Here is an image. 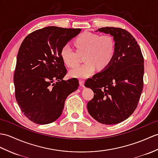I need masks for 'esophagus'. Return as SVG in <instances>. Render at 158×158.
<instances>
[{
  "mask_svg": "<svg viewBox=\"0 0 158 158\" xmlns=\"http://www.w3.org/2000/svg\"><path fill=\"white\" fill-rule=\"evenodd\" d=\"M79 85H80L81 87H85V85H84V81H83V80H80L79 81Z\"/></svg>",
  "mask_w": 158,
  "mask_h": 158,
  "instance_id": "1",
  "label": "esophagus"
}]
</instances>
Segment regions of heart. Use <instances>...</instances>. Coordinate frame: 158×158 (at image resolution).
Instances as JSON below:
<instances>
[{
  "mask_svg": "<svg viewBox=\"0 0 158 158\" xmlns=\"http://www.w3.org/2000/svg\"><path fill=\"white\" fill-rule=\"evenodd\" d=\"M74 45L77 52L69 45L64 46L60 51L62 60L69 67H75L79 55L84 54L85 63L69 71V76L73 78L87 79L94 74L96 68L103 70L111 63L116 52L114 39L108 34L83 33L75 40Z\"/></svg>",
  "mask_w": 158,
  "mask_h": 158,
  "instance_id": "obj_1",
  "label": "heart"
}]
</instances>
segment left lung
<instances>
[{
	"label": "left lung",
	"instance_id": "left-lung-1",
	"mask_svg": "<svg viewBox=\"0 0 158 158\" xmlns=\"http://www.w3.org/2000/svg\"><path fill=\"white\" fill-rule=\"evenodd\" d=\"M96 31L112 36L116 52L108 67L85 81L94 93L87 107L98 122L111 125L125 120L136 109L143 87L144 59L136 40L125 29L106 27Z\"/></svg>",
	"mask_w": 158,
	"mask_h": 158
}]
</instances>
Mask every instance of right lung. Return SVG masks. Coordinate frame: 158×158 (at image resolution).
Returning <instances> with one entry per match:
<instances>
[{
    "mask_svg": "<svg viewBox=\"0 0 158 158\" xmlns=\"http://www.w3.org/2000/svg\"><path fill=\"white\" fill-rule=\"evenodd\" d=\"M81 31L46 27L31 33L22 42L13 78L15 98L32 122L46 124L56 120L67 96L78 89L77 79L63 80L67 69L60 51Z\"/></svg>",
    "mask_w": 158,
    "mask_h": 158,
    "instance_id": "add662e5",
    "label": "right lung"
}]
</instances>
